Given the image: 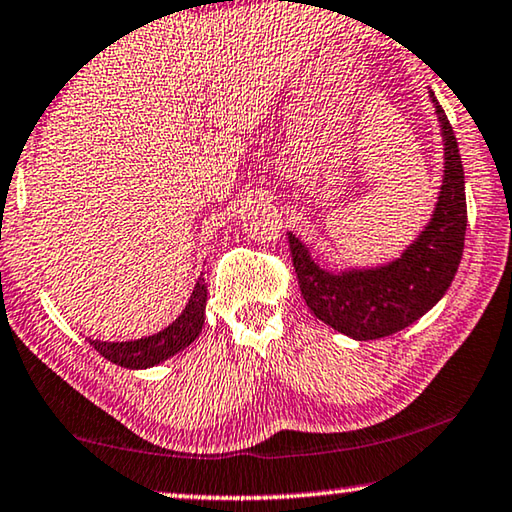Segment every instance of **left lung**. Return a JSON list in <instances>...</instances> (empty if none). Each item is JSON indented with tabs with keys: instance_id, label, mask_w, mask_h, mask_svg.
I'll list each match as a JSON object with an SVG mask.
<instances>
[{
	"instance_id": "left-lung-1",
	"label": "left lung",
	"mask_w": 512,
	"mask_h": 512,
	"mask_svg": "<svg viewBox=\"0 0 512 512\" xmlns=\"http://www.w3.org/2000/svg\"><path fill=\"white\" fill-rule=\"evenodd\" d=\"M432 101L446 138V173L432 221L402 258L376 270L332 274L318 268L305 244L288 233L293 268L311 314L360 342L395 335L418 321L443 298L462 261L466 233L462 157L453 127L434 94Z\"/></svg>"
}]
</instances>
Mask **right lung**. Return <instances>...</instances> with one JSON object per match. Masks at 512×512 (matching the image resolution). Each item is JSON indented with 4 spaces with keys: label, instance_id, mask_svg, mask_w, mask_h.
Listing matches in <instances>:
<instances>
[{
    "label": "right lung",
    "instance_id": "right-lung-1",
    "mask_svg": "<svg viewBox=\"0 0 512 512\" xmlns=\"http://www.w3.org/2000/svg\"><path fill=\"white\" fill-rule=\"evenodd\" d=\"M205 300H207V286L201 277L196 281L194 293H191L189 305L184 307L180 316L168 325L166 330L157 332V335L136 339V342H99V339H90V344L99 351L103 358L115 362V365L127 369H145L154 367L159 362L168 360L170 355L180 353L187 348L194 339L201 335L205 323Z\"/></svg>",
    "mask_w": 512,
    "mask_h": 512
}]
</instances>
